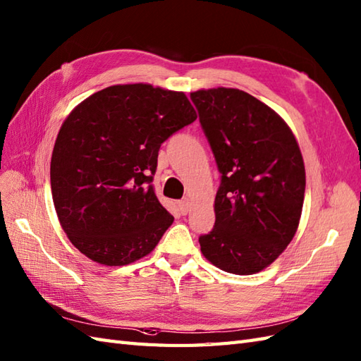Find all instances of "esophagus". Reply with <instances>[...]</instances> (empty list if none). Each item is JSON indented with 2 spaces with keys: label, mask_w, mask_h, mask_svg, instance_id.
<instances>
[{
  "label": "esophagus",
  "mask_w": 361,
  "mask_h": 361,
  "mask_svg": "<svg viewBox=\"0 0 361 361\" xmlns=\"http://www.w3.org/2000/svg\"><path fill=\"white\" fill-rule=\"evenodd\" d=\"M178 207H180V211H181V214L183 215H186L189 211H190V201L188 200V198H184V200H181L180 203H178Z\"/></svg>",
  "instance_id": "34e87169"
}]
</instances>
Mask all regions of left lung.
Listing matches in <instances>:
<instances>
[{"mask_svg":"<svg viewBox=\"0 0 361 361\" xmlns=\"http://www.w3.org/2000/svg\"><path fill=\"white\" fill-rule=\"evenodd\" d=\"M221 172L212 232L201 254L219 269L252 275L294 238L306 171L294 132L274 109L232 87L190 92Z\"/></svg>","mask_w":361,"mask_h":361,"instance_id":"obj_1","label":"left lung"}]
</instances>
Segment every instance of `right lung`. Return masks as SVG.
Listing matches in <instances>:
<instances>
[{
	"label": "right lung",
	"mask_w": 361,
	"mask_h": 361,
	"mask_svg": "<svg viewBox=\"0 0 361 361\" xmlns=\"http://www.w3.org/2000/svg\"><path fill=\"white\" fill-rule=\"evenodd\" d=\"M195 120L184 92L146 82L109 86L72 109L54 146L50 186L81 254L124 266L152 252L173 223L150 186L158 150Z\"/></svg>",
	"instance_id": "1"
}]
</instances>
